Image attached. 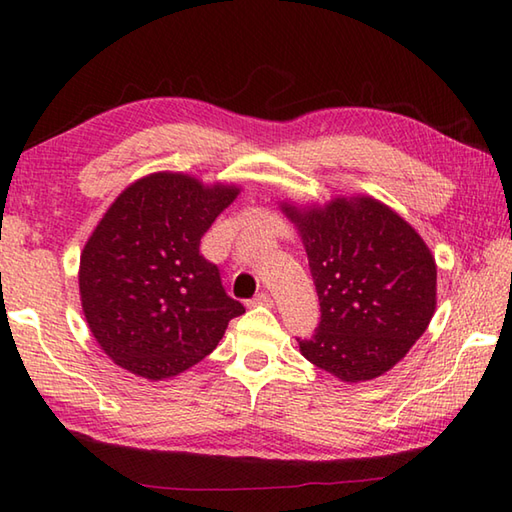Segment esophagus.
<instances>
[{
  "label": "esophagus",
  "instance_id": "34e87169",
  "mask_svg": "<svg viewBox=\"0 0 512 512\" xmlns=\"http://www.w3.org/2000/svg\"><path fill=\"white\" fill-rule=\"evenodd\" d=\"M250 303H253V306H264V308H270V306H273V297H270L268 292H259V295H257L253 301H250Z\"/></svg>",
  "mask_w": 512,
  "mask_h": 512
}]
</instances>
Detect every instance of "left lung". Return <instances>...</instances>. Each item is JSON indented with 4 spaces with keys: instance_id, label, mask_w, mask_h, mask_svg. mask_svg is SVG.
Listing matches in <instances>:
<instances>
[{
    "instance_id": "obj_1",
    "label": "left lung",
    "mask_w": 512,
    "mask_h": 512,
    "mask_svg": "<svg viewBox=\"0 0 512 512\" xmlns=\"http://www.w3.org/2000/svg\"><path fill=\"white\" fill-rule=\"evenodd\" d=\"M297 226L321 303L301 354L343 383H365L405 358L436 312L438 266L407 220L372 195L281 202Z\"/></svg>"
}]
</instances>
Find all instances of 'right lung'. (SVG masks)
I'll use <instances>...</instances> for the list:
<instances>
[{
  "label": "right lung",
  "instance_id": "add662e5",
  "mask_svg": "<svg viewBox=\"0 0 512 512\" xmlns=\"http://www.w3.org/2000/svg\"><path fill=\"white\" fill-rule=\"evenodd\" d=\"M239 195L158 171L129 184L85 242L79 292L101 350L129 374L165 380L211 354L244 306L222 288L200 239Z\"/></svg>",
  "mask_w": 512,
  "mask_h": 512
}]
</instances>
